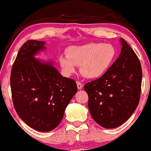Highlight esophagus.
Masks as SVG:
<instances>
[{"mask_svg": "<svg viewBox=\"0 0 151 151\" xmlns=\"http://www.w3.org/2000/svg\"><path fill=\"white\" fill-rule=\"evenodd\" d=\"M77 88L79 89H82V87H83V84L79 82H77Z\"/></svg>", "mask_w": 151, "mask_h": 151, "instance_id": "1", "label": "esophagus"}]
</instances>
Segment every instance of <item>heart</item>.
Here are the masks:
<instances>
[{
	"instance_id": "b5f03b06",
	"label": "heart",
	"mask_w": 151,
	"mask_h": 151,
	"mask_svg": "<svg viewBox=\"0 0 151 151\" xmlns=\"http://www.w3.org/2000/svg\"><path fill=\"white\" fill-rule=\"evenodd\" d=\"M116 57V50L112 44L89 43L71 46L67 56L61 55L59 64L67 76L75 72L76 66H79L80 72L91 79H99L108 72Z\"/></svg>"
}]
</instances>
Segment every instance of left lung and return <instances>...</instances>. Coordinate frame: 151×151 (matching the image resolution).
Instances as JSON below:
<instances>
[{"mask_svg":"<svg viewBox=\"0 0 151 151\" xmlns=\"http://www.w3.org/2000/svg\"><path fill=\"white\" fill-rule=\"evenodd\" d=\"M120 41L121 52L108 72L84 85L92 118L108 129L120 126L130 118L138 105L141 91L140 61L126 41Z\"/></svg>","mask_w":151,"mask_h":151,"instance_id":"1","label":"left lung"}]
</instances>
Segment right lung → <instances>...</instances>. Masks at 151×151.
<instances>
[{"label":"right lung","mask_w":151,"mask_h":151,"mask_svg":"<svg viewBox=\"0 0 151 151\" xmlns=\"http://www.w3.org/2000/svg\"><path fill=\"white\" fill-rule=\"evenodd\" d=\"M45 41L29 40L21 46L13 65L11 87L14 105L21 120L41 132L57 127L77 93L75 81L64 77L52 60L36 58Z\"/></svg>","instance_id":"obj_1"}]
</instances>
